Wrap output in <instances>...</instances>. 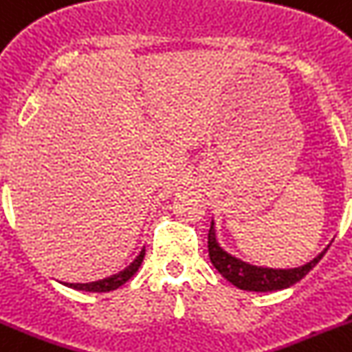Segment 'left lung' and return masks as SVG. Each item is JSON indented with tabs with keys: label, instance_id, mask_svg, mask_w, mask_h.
<instances>
[{
	"label": "left lung",
	"instance_id": "8db88e82",
	"mask_svg": "<svg viewBox=\"0 0 352 352\" xmlns=\"http://www.w3.org/2000/svg\"><path fill=\"white\" fill-rule=\"evenodd\" d=\"M208 247H209V258H211L212 267L220 272L221 276L226 277L227 281L238 286L240 290L247 292H277L290 288L295 283L300 281L309 270L322 259V256L329 249H326L318 254L317 258H313L306 265L295 268H270V267H259L252 263L245 261L241 258H236L234 254L227 252L217 238V229H214V221H211V229L208 234Z\"/></svg>",
	"mask_w": 352,
	"mask_h": 352
}]
</instances>
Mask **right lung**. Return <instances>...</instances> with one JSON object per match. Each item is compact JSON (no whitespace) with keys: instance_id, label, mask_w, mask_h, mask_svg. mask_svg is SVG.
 <instances>
[{"instance_id":"obj_1","label":"right lung","mask_w":352,"mask_h":352,"mask_svg":"<svg viewBox=\"0 0 352 352\" xmlns=\"http://www.w3.org/2000/svg\"><path fill=\"white\" fill-rule=\"evenodd\" d=\"M144 258V249H141V252L135 256L134 261L125 267L123 270H120L118 274H112L109 277H103V279H98V281L93 283H64L66 286L73 288V290H80V292H94V294H103V292H112L120 288L121 285H125L135 272L140 270L141 263H143Z\"/></svg>"}]
</instances>
